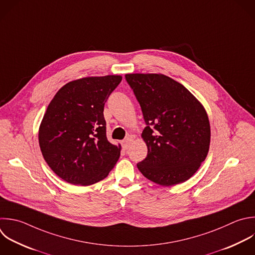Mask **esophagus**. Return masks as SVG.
<instances>
[{
  "label": "esophagus",
  "instance_id": "obj_1",
  "mask_svg": "<svg viewBox=\"0 0 255 255\" xmlns=\"http://www.w3.org/2000/svg\"><path fill=\"white\" fill-rule=\"evenodd\" d=\"M132 141H133V138H132V136H128L124 141H123V147H124V149H128L129 146H130V144L132 143Z\"/></svg>",
  "mask_w": 255,
  "mask_h": 255
}]
</instances>
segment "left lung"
I'll list each match as a JSON object with an SVG mask.
<instances>
[{
    "label": "left lung",
    "mask_w": 255,
    "mask_h": 255,
    "mask_svg": "<svg viewBox=\"0 0 255 255\" xmlns=\"http://www.w3.org/2000/svg\"><path fill=\"white\" fill-rule=\"evenodd\" d=\"M140 105L146 157L137 168L147 179L172 186L189 179L205 159L210 125L202 104L181 84L162 74H127Z\"/></svg>",
    "instance_id": "obj_1"
}]
</instances>
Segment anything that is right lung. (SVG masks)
<instances>
[{"label": "right lung", "mask_w": 255, "mask_h": 255, "mask_svg": "<svg viewBox=\"0 0 255 255\" xmlns=\"http://www.w3.org/2000/svg\"><path fill=\"white\" fill-rule=\"evenodd\" d=\"M123 77H86L62 87L39 128L42 154L65 181L87 186L106 178L121 155V144L106 135L104 107Z\"/></svg>", "instance_id": "obj_1"}]
</instances>
